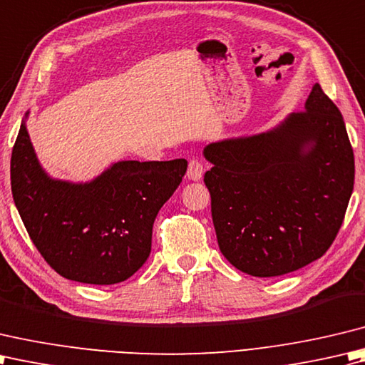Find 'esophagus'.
Instances as JSON below:
<instances>
[{
    "label": "esophagus",
    "instance_id": "1",
    "mask_svg": "<svg viewBox=\"0 0 365 365\" xmlns=\"http://www.w3.org/2000/svg\"><path fill=\"white\" fill-rule=\"evenodd\" d=\"M202 176H203V163L198 159H192L189 162L187 178L192 181H198V180H202Z\"/></svg>",
    "mask_w": 365,
    "mask_h": 365
}]
</instances>
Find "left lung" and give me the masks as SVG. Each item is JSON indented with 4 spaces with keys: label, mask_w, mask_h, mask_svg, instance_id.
Wrapping results in <instances>:
<instances>
[{
    "label": "left lung",
    "mask_w": 365,
    "mask_h": 365,
    "mask_svg": "<svg viewBox=\"0 0 365 365\" xmlns=\"http://www.w3.org/2000/svg\"><path fill=\"white\" fill-rule=\"evenodd\" d=\"M219 249L254 277L293 272L326 254L344 222L354 154L340 110L318 83L277 128L205 148Z\"/></svg>",
    "instance_id": "8db88e82"
}]
</instances>
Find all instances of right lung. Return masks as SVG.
<instances>
[{
	"instance_id": "add662e5",
	"label": "right lung",
	"mask_w": 365,
	"mask_h": 365,
	"mask_svg": "<svg viewBox=\"0 0 365 365\" xmlns=\"http://www.w3.org/2000/svg\"><path fill=\"white\" fill-rule=\"evenodd\" d=\"M185 170V159L123 160L85 184L58 181L42 170L24 121L12 148L11 187L29 237L59 276L113 285L150 257L155 215Z\"/></svg>"
}]
</instances>
